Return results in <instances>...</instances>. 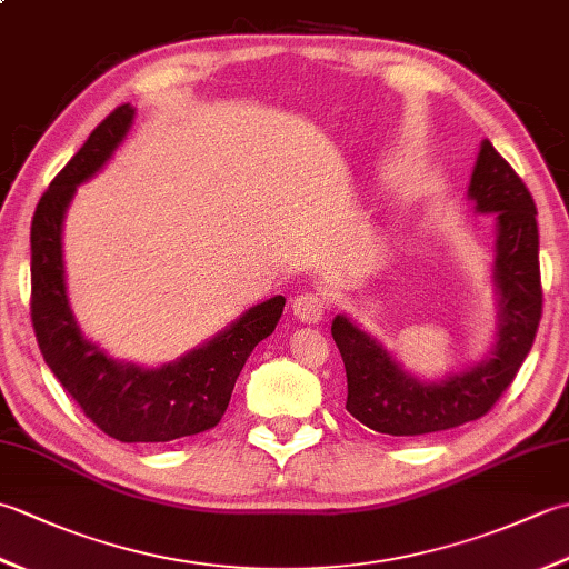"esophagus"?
I'll return each instance as SVG.
<instances>
[{
	"mask_svg": "<svg viewBox=\"0 0 569 569\" xmlns=\"http://www.w3.org/2000/svg\"><path fill=\"white\" fill-rule=\"evenodd\" d=\"M291 308H293V316H296L300 322L312 325V322H320L325 312H328V300H325L322 293L310 291V293L296 296Z\"/></svg>",
	"mask_w": 569,
	"mask_h": 569,
	"instance_id": "1",
	"label": "esophagus"
}]
</instances>
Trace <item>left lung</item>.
Wrapping results in <instances>:
<instances>
[{
	"instance_id": "left-lung-1",
	"label": "left lung",
	"mask_w": 569,
	"mask_h": 569,
	"mask_svg": "<svg viewBox=\"0 0 569 569\" xmlns=\"http://www.w3.org/2000/svg\"><path fill=\"white\" fill-rule=\"evenodd\" d=\"M475 210L497 220L493 286L499 296L497 342L481 365L442 381H420L347 316L332 320V337L347 371V410L386 435H428L489 413L509 389L533 347L542 316L536 202L503 156L481 141L467 190Z\"/></svg>"
}]
</instances>
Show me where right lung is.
<instances>
[{"label":"right lung","mask_w":569,"mask_h":569,"mask_svg":"<svg viewBox=\"0 0 569 569\" xmlns=\"http://www.w3.org/2000/svg\"><path fill=\"white\" fill-rule=\"evenodd\" d=\"M131 122V104L102 119L36 204L31 322L43 361L94 426L119 442H171L222 420L239 371L251 349L276 330L286 298L273 296L249 308L212 340L156 369L117 361L84 340L66 293L63 217L78 186L112 159Z\"/></svg>","instance_id":"1"}]
</instances>
